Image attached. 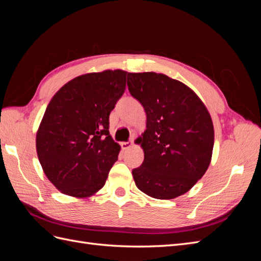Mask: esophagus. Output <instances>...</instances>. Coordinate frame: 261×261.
Wrapping results in <instances>:
<instances>
[{
  "instance_id": "34e87169",
  "label": "esophagus",
  "mask_w": 261,
  "mask_h": 261,
  "mask_svg": "<svg viewBox=\"0 0 261 261\" xmlns=\"http://www.w3.org/2000/svg\"><path fill=\"white\" fill-rule=\"evenodd\" d=\"M121 146H122L123 150H127L134 146V143L133 141H126V143H122Z\"/></svg>"
}]
</instances>
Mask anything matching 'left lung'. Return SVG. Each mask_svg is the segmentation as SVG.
I'll use <instances>...</instances> for the list:
<instances>
[{
	"label": "left lung",
	"instance_id": "8db88e82",
	"mask_svg": "<svg viewBox=\"0 0 261 261\" xmlns=\"http://www.w3.org/2000/svg\"><path fill=\"white\" fill-rule=\"evenodd\" d=\"M127 86L147 115L146 130L136 139L145 158L132 171L135 184L152 198H176L209 167L215 143L211 116L189 87L164 74L128 73Z\"/></svg>",
	"mask_w": 261,
	"mask_h": 261
}]
</instances>
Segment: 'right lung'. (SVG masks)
Returning <instances> with one entry per match:
<instances>
[{"instance_id": "obj_1", "label": "right lung", "mask_w": 261, "mask_h": 261, "mask_svg": "<svg viewBox=\"0 0 261 261\" xmlns=\"http://www.w3.org/2000/svg\"><path fill=\"white\" fill-rule=\"evenodd\" d=\"M122 69L78 76L54 94L36 137L44 174L63 194L86 198L105 186L121 146L109 116L126 87Z\"/></svg>"}]
</instances>
